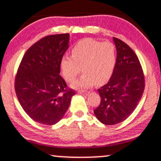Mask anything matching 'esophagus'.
<instances>
[{
	"label": "esophagus",
	"mask_w": 161,
	"mask_h": 161,
	"mask_svg": "<svg viewBox=\"0 0 161 161\" xmlns=\"http://www.w3.org/2000/svg\"><path fill=\"white\" fill-rule=\"evenodd\" d=\"M78 92H79V94H83V95H88L90 93L89 92H85V91H79Z\"/></svg>",
	"instance_id": "34e87169"
}]
</instances>
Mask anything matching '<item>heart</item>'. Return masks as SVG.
Segmentation results:
<instances>
[{
    "mask_svg": "<svg viewBox=\"0 0 161 161\" xmlns=\"http://www.w3.org/2000/svg\"><path fill=\"white\" fill-rule=\"evenodd\" d=\"M116 63V49L110 42H100L92 38L78 41L71 50V56H64L60 60L63 76L72 82L80 73L83 75L72 87L89 88L95 83L102 85L112 76Z\"/></svg>",
    "mask_w": 161,
    "mask_h": 161,
    "instance_id": "b5f03b06",
    "label": "heart"
}]
</instances>
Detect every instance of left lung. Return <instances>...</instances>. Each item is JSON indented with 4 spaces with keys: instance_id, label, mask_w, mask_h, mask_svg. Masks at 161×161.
Here are the masks:
<instances>
[{
    "instance_id": "obj_1",
    "label": "left lung",
    "mask_w": 161,
    "mask_h": 161,
    "mask_svg": "<svg viewBox=\"0 0 161 161\" xmlns=\"http://www.w3.org/2000/svg\"><path fill=\"white\" fill-rule=\"evenodd\" d=\"M117 50L114 71L107 84L98 89L100 105L97 119L112 125L125 121L135 111L144 89V75L137 55L128 45L113 37Z\"/></svg>"
}]
</instances>
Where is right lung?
I'll return each instance as SVG.
<instances>
[{
  "label": "right lung",
  "instance_id": "obj_1",
  "mask_svg": "<svg viewBox=\"0 0 161 161\" xmlns=\"http://www.w3.org/2000/svg\"><path fill=\"white\" fill-rule=\"evenodd\" d=\"M69 42V33L42 38L26 50L17 70V98L26 114L40 124L59 122L75 95L59 75L60 60Z\"/></svg>",
  "mask_w": 161,
  "mask_h": 161
}]
</instances>
